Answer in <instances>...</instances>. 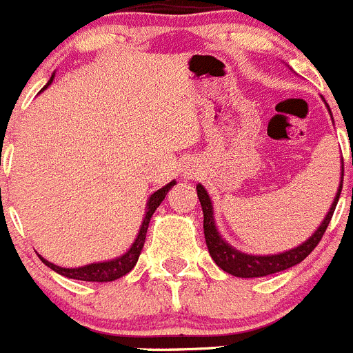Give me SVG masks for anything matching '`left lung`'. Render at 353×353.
I'll list each match as a JSON object with an SVG mask.
<instances>
[{
  "mask_svg": "<svg viewBox=\"0 0 353 353\" xmlns=\"http://www.w3.org/2000/svg\"><path fill=\"white\" fill-rule=\"evenodd\" d=\"M341 187H343V166H341L340 189H338L336 197H334L330 211H327L325 218L322 220V223L319 225V229L315 230L303 244L293 248V250L284 251V253L279 254L258 256V254L241 253V251H237L236 248H232L230 244H227L221 239V236L216 230V225H214L213 204H211L210 196H208L206 189H204L201 183H197V197H199L201 208H203L204 214V239H206V246L211 258H213L214 263H216L221 270H225L227 274L236 275V277H263V275L277 274V272H283L286 270V268L294 267V265L303 261L305 258L314 251V248L317 246L319 241L324 236L325 229H327V225H330L331 218H333L338 199H340Z\"/></svg>",
  "mask_w": 353,
  "mask_h": 353,
  "instance_id": "left-lung-1",
  "label": "left lung"
}]
</instances>
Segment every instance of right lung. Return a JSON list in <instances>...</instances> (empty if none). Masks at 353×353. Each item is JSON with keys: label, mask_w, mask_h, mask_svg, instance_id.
Instances as JSON below:
<instances>
[{"label": "right lung", "mask_w": 353, "mask_h": 353, "mask_svg": "<svg viewBox=\"0 0 353 353\" xmlns=\"http://www.w3.org/2000/svg\"><path fill=\"white\" fill-rule=\"evenodd\" d=\"M52 81H53V76L50 78V81L46 83V86L52 85ZM174 183L176 182L173 180V182H170L168 185H164L163 189L156 190V192L149 197V201H147V208H145V216H143L139 236H137L135 243L132 244V248H130V250L126 251L124 254H121L119 258H114V260H109V261H100V263H90V265H85V267H78V268H63V267H59V265H53L52 261L45 260L41 254H38V256L41 258L43 263L48 265L52 270H55L57 274L63 275V277H69V279L88 281V283H110V281L119 279V277H123V275L128 274V272L135 267L137 261H139L140 251H142L143 243H145V234H147V229H149L150 218H152L154 211H156L157 206L163 203V199L166 197L168 190H170Z\"/></svg>", "instance_id": "right-lung-1"}]
</instances>
